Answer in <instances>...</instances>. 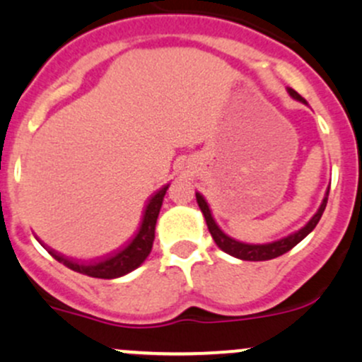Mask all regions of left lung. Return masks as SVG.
<instances>
[{
    "mask_svg": "<svg viewBox=\"0 0 362 362\" xmlns=\"http://www.w3.org/2000/svg\"><path fill=\"white\" fill-rule=\"evenodd\" d=\"M287 93H289V96L293 98V100L299 101V103L308 105L305 98L299 96L294 89H291V87H287ZM327 196H329V187H327L326 194H324V199L322 203H320V206L317 208L313 217L310 218L303 228H299L298 231L291 233V235L284 236V238L273 240V242H268V243H247V242H240V240L233 238V236H229L228 233L222 231L221 226L215 222L214 214H211L210 210V204H208L206 199H204L202 192H196V202L199 204V210H202L204 221H206L208 231H210L211 238H214L215 245H217L218 249L224 250L226 254L233 255V257L242 259V261H269V259H275L279 257V255L289 252L293 247L298 245L301 240H305L306 236L315 229V226L319 224L320 217H322L324 210H326Z\"/></svg>",
    "mask_w": 362,
    "mask_h": 362,
    "instance_id": "8db88e82",
    "label": "left lung"
}]
</instances>
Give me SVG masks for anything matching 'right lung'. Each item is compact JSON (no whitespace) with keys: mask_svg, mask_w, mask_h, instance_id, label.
Returning <instances> with one entry per match:
<instances>
[{"mask_svg":"<svg viewBox=\"0 0 362 362\" xmlns=\"http://www.w3.org/2000/svg\"><path fill=\"white\" fill-rule=\"evenodd\" d=\"M168 187H170V184L163 185L159 191H156L154 194L148 198V202L144 208V215H141V222L136 235H134L122 249L113 250L110 254L103 255V257L89 259V261L68 257V255L47 247L40 238L36 240L49 250V254L52 255L56 261L63 262L66 268L73 269V272L82 273V275L87 276H94V279H119V276L127 275V273L136 269L140 264H144V261L148 257V254H151L152 243H154L156 238V222H158L159 211L160 206H163V199Z\"/></svg>","mask_w":362,"mask_h":362,"instance_id":"1","label":"right lung"}]
</instances>
